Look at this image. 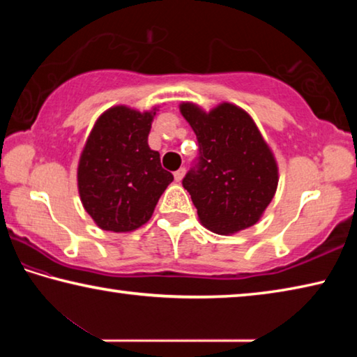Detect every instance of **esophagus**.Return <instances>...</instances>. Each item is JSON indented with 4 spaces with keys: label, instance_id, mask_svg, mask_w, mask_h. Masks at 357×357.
Segmentation results:
<instances>
[{
    "label": "esophagus",
    "instance_id": "34e87169",
    "mask_svg": "<svg viewBox=\"0 0 357 357\" xmlns=\"http://www.w3.org/2000/svg\"><path fill=\"white\" fill-rule=\"evenodd\" d=\"M184 174H185V168H179V170H176V172L173 173L174 181H176V183H181V179L184 178Z\"/></svg>",
    "mask_w": 357,
    "mask_h": 357
}]
</instances>
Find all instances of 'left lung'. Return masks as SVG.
Listing matches in <instances>:
<instances>
[{
	"label": "left lung",
	"instance_id": "1",
	"mask_svg": "<svg viewBox=\"0 0 357 357\" xmlns=\"http://www.w3.org/2000/svg\"><path fill=\"white\" fill-rule=\"evenodd\" d=\"M181 113L197 135L198 157L183 179L202 223L219 234L255 225L279 183L274 155L255 123L236 105Z\"/></svg>",
	"mask_w": 357,
	"mask_h": 357
}]
</instances>
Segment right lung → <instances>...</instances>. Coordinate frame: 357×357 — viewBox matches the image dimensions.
Returning <instances> with one entry per match:
<instances>
[{
    "mask_svg": "<svg viewBox=\"0 0 357 357\" xmlns=\"http://www.w3.org/2000/svg\"><path fill=\"white\" fill-rule=\"evenodd\" d=\"M155 112L113 107L98 119L78 164V192L102 229L132 231L146 223L173 174L148 144Z\"/></svg>",
    "mask_w": 357,
    "mask_h": 357,
    "instance_id": "1",
    "label": "right lung"
}]
</instances>
